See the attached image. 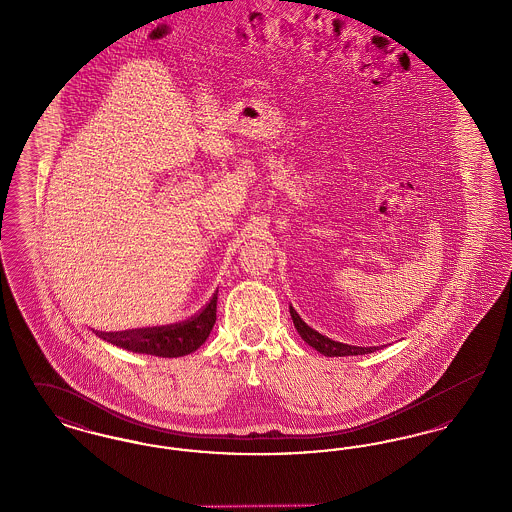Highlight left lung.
Returning a JSON list of instances; mask_svg holds the SVG:
<instances>
[{"label": "left lung", "mask_w": 512, "mask_h": 512, "mask_svg": "<svg viewBox=\"0 0 512 512\" xmlns=\"http://www.w3.org/2000/svg\"><path fill=\"white\" fill-rule=\"evenodd\" d=\"M290 315H292L293 324L299 332V336L307 341L311 347H315L318 353L326 355V357H349V355H366L376 351L378 347H359V345H347L340 341L330 340L322 334H318L317 330H313L311 326H307L301 317L290 307Z\"/></svg>", "instance_id": "8db88e82"}]
</instances>
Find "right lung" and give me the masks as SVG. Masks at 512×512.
<instances>
[{"mask_svg":"<svg viewBox=\"0 0 512 512\" xmlns=\"http://www.w3.org/2000/svg\"><path fill=\"white\" fill-rule=\"evenodd\" d=\"M217 293L219 290L213 293L211 301L197 315L188 320L124 332H98V336L134 353H146L155 357L188 355L205 343L217 322Z\"/></svg>","mask_w":512,"mask_h":512,"instance_id":"1","label":"right lung"}]
</instances>
